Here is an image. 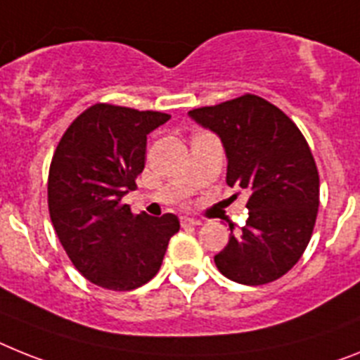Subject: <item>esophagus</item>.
I'll return each mask as SVG.
<instances>
[{"label":"esophagus","instance_id":"obj_1","mask_svg":"<svg viewBox=\"0 0 360 360\" xmlns=\"http://www.w3.org/2000/svg\"><path fill=\"white\" fill-rule=\"evenodd\" d=\"M181 225H183V226H198V225H201V221H199V219H195V217L181 216Z\"/></svg>","mask_w":360,"mask_h":360}]
</instances>
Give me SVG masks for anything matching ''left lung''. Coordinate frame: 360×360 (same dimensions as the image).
<instances>
[{
  "instance_id": "left-lung-1",
  "label": "left lung",
  "mask_w": 360,
  "mask_h": 360,
  "mask_svg": "<svg viewBox=\"0 0 360 360\" xmlns=\"http://www.w3.org/2000/svg\"><path fill=\"white\" fill-rule=\"evenodd\" d=\"M188 115L221 139L226 185L249 194L245 226L231 225L216 267L243 285L274 282L300 259L315 229L320 181L309 144L282 110L249 93Z\"/></svg>"
}]
</instances>
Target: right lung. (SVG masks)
<instances>
[{
  "instance_id": "1",
  "label": "right lung",
  "mask_w": 360,
  "mask_h": 360,
  "mask_svg": "<svg viewBox=\"0 0 360 360\" xmlns=\"http://www.w3.org/2000/svg\"><path fill=\"white\" fill-rule=\"evenodd\" d=\"M168 119L161 111L95 104L56 146L47 181L51 221L72 265L95 285L131 291L150 282L179 231L174 214L135 216L122 203L144 170L146 135Z\"/></svg>"
}]
</instances>
